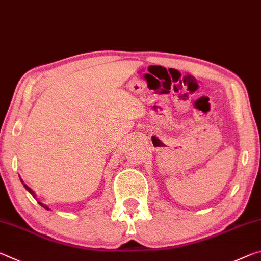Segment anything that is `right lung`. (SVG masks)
<instances>
[{"instance_id":"add662e5","label":"right lung","mask_w":261,"mask_h":261,"mask_svg":"<svg viewBox=\"0 0 261 261\" xmlns=\"http://www.w3.org/2000/svg\"><path fill=\"white\" fill-rule=\"evenodd\" d=\"M19 179H20V181H22V184H23V185H24V187H25V190H27L28 192H30V194H31V195L33 196V198H34V199H37V195H36V193H34V192H33V191H32L31 189H30V187H29V186L27 185V184H24V181H23V179H22V178H20V177H19ZM38 203H39L41 207H44L45 209H47V211H49V208H48V207H47V206H46V204H44V203H42V202H40V201H38Z\"/></svg>"}]
</instances>
